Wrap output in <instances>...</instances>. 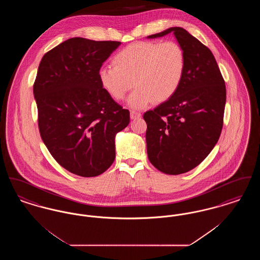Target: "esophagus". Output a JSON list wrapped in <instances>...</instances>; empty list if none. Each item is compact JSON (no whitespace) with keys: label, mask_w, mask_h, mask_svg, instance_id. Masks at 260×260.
Segmentation results:
<instances>
[{"label":"esophagus","mask_w":260,"mask_h":260,"mask_svg":"<svg viewBox=\"0 0 260 260\" xmlns=\"http://www.w3.org/2000/svg\"><path fill=\"white\" fill-rule=\"evenodd\" d=\"M140 117H141V113H140V112L135 111V110L131 111V119L136 120V119H138V118H140Z\"/></svg>","instance_id":"obj_1"}]
</instances>
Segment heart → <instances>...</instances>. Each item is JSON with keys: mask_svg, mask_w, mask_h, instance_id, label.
Masks as SVG:
<instances>
[{"mask_svg": "<svg viewBox=\"0 0 260 260\" xmlns=\"http://www.w3.org/2000/svg\"><path fill=\"white\" fill-rule=\"evenodd\" d=\"M113 62L114 66L99 70L100 83L116 100L124 99L135 84L127 104L136 109L147 107L154 99L162 102L171 99L185 73V51L174 41L128 45Z\"/></svg>", "mask_w": 260, "mask_h": 260, "instance_id": "b5f03b06", "label": "heart"}]
</instances>
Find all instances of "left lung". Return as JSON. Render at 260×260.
<instances>
[{"instance_id":"obj_1","label":"left lung","mask_w":260,"mask_h":260,"mask_svg":"<svg viewBox=\"0 0 260 260\" xmlns=\"http://www.w3.org/2000/svg\"><path fill=\"white\" fill-rule=\"evenodd\" d=\"M173 33L186 55L185 73L176 92L143 115L149 161L160 172L181 174L196 168L217 143L223 126L226 87L209 48L181 27Z\"/></svg>"}]
</instances>
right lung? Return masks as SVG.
<instances>
[{
	"instance_id": "right-lung-1",
	"label": "right lung",
	"mask_w": 260,
	"mask_h": 260,
	"mask_svg": "<svg viewBox=\"0 0 260 260\" xmlns=\"http://www.w3.org/2000/svg\"><path fill=\"white\" fill-rule=\"evenodd\" d=\"M121 45L71 38L42 58L33 91L41 137L65 170L83 177L107 171L115 160V136L129 123L99 80V70Z\"/></svg>"
}]
</instances>
